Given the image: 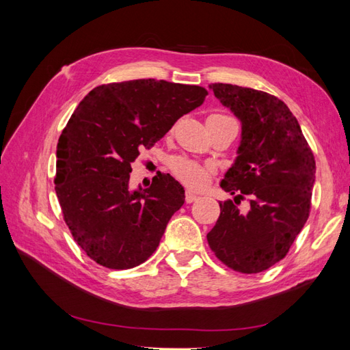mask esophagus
I'll list each match as a JSON object with an SVG mask.
<instances>
[{
    "mask_svg": "<svg viewBox=\"0 0 350 350\" xmlns=\"http://www.w3.org/2000/svg\"><path fill=\"white\" fill-rule=\"evenodd\" d=\"M197 198H198V196L194 194V192H192V191H187V192H185V202H187V203L196 202Z\"/></svg>",
    "mask_w": 350,
    "mask_h": 350,
    "instance_id": "obj_1",
    "label": "esophagus"
}]
</instances>
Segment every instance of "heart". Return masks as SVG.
I'll return each instance as SVG.
<instances>
[{
	"label": "heart",
	"mask_w": 350,
	"mask_h": 350,
	"mask_svg": "<svg viewBox=\"0 0 350 350\" xmlns=\"http://www.w3.org/2000/svg\"><path fill=\"white\" fill-rule=\"evenodd\" d=\"M211 117H221V118H232L226 114H213ZM213 165L207 162H198L188 158H179L171 163V173L177 180L183 183L187 188L200 189L209 183L213 174Z\"/></svg>",
	"instance_id": "1"
}]
</instances>
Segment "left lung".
<instances>
[{
    "label": "left lung",
    "instance_id": "1",
    "mask_svg": "<svg viewBox=\"0 0 350 350\" xmlns=\"http://www.w3.org/2000/svg\"><path fill=\"white\" fill-rule=\"evenodd\" d=\"M211 88L242 122V141L221 182L234 200L219 203L207 242L230 269L258 273L287 256L308 219L314 154L296 117L277 96L222 83Z\"/></svg>",
    "mask_w": 350,
    "mask_h": 350
}]
</instances>
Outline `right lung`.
<instances>
[{
	"instance_id": "add662e5",
	"label": "right lung",
	"mask_w": 350,
	"mask_h": 350,
	"mask_svg": "<svg viewBox=\"0 0 350 350\" xmlns=\"http://www.w3.org/2000/svg\"><path fill=\"white\" fill-rule=\"evenodd\" d=\"M207 90L163 79L102 84L79 102L57 144L55 192L63 219L85 254L108 269H131L150 257L185 189L170 174L129 191L132 162Z\"/></svg>"
}]
</instances>
